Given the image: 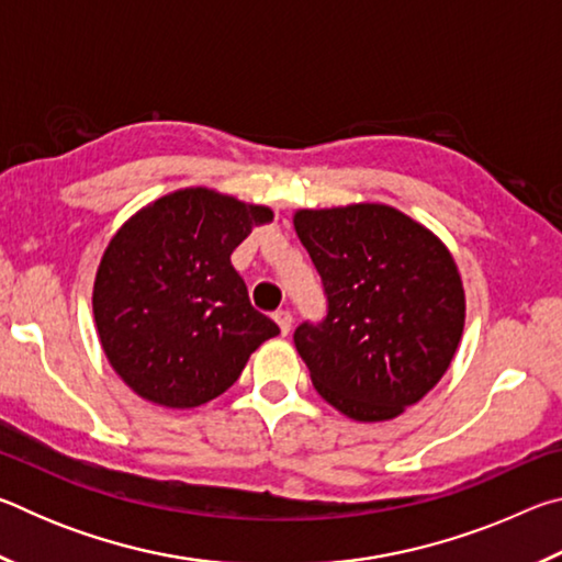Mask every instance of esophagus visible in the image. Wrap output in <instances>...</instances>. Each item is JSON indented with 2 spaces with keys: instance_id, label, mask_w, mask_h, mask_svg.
<instances>
[{
  "instance_id": "obj_1",
  "label": "esophagus",
  "mask_w": 562,
  "mask_h": 562,
  "mask_svg": "<svg viewBox=\"0 0 562 562\" xmlns=\"http://www.w3.org/2000/svg\"><path fill=\"white\" fill-rule=\"evenodd\" d=\"M272 317H274V322H278L282 335H288V331L292 329V312L290 310H278Z\"/></svg>"
}]
</instances>
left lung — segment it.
<instances>
[{
	"mask_svg": "<svg viewBox=\"0 0 562 562\" xmlns=\"http://www.w3.org/2000/svg\"><path fill=\"white\" fill-rule=\"evenodd\" d=\"M294 231L327 294V317L294 329L317 394L355 422L404 414L439 384L463 335L451 252L382 203L297 211Z\"/></svg>",
	"mask_w": 562,
	"mask_h": 562,
	"instance_id": "8db88e82",
	"label": "left lung"
}]
</instances>
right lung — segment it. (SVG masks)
I'll return each mask as SVG.
<instances>
[{"label":"right lung","instance_id":"1","mask_svg":"<svg viewBox=\"0 0 562 562\" xmlns=\"http://www.w3.org/2000/svg\"><path fill=\"white\" fill-rule=\"evenodd\" d=\"M272 211L183 188L128 217L93 282L113 372L146 402L193 408L231 389L280 327L250 304L231 255Z\"/></svg>","mask_w":562,"mask_h":562}]
</instances>
